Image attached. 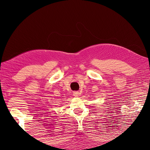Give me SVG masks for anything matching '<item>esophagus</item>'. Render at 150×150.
Returning <instances> with one entry per match:
<instances>
[{
  "label": "esophagus",
  "instance_id": "1",
  "mask_svg": "<svg viewBox=\"0 0 150 150\" xmlns=\"http://www.w3.org/2000/svg\"><path fill=\"white\" fill-rule=\"evenodd\" d=\"M79 95V91H74V92H73V96L78 97Z\"/></svg>",
  "mask_w": 150,
  "mask_h": 150
}]
</instances>
